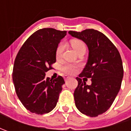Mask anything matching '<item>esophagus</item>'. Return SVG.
<instances>
[{
	"label": "esophagus",
	"mask_w": 131,
	"mask_h": 131,
	"mask_svg": "<svg viewBox=\"0 0 131 131\" xmlns=\"http://www.w3.org/2000/svg\"><path fill=\"white\" fill-rule=\"evenodd\" d=\"M68 79H69V77H67V76H66V77H64V79H65V81L66 82L67 80H68Z\"/></svg>",
	"instance_id": "obj_1"
}]
</instances>
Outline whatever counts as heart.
I'll return each instance as SVG.
<instances>
[{
  "mask_svg": "<svg viewBox=\"0 0 131 131\" xmlns=\"http://www.w3.org/2000/svg\"><path fill=\"white\" fill-rule=\"evenodd\" d=\"M71 47L73 48V49L77 52V53H78L79 51L82 50V49H85V45L84 43L78 39H73L71 41ZM65 49V44L63 42L59 43V45L58 46V47L56 48L55 50V57L56 58H60L62 56L63 50ZM61 70L63 71V72H65L66 73H68L71 74L74 72L75 70V66L71 65V64H68V63H66L63 65L61 66Z\"/></svg>",
  "mask_w": 131,
  "mask_h": 131,
  "instance_id": "b5f03b06",
  "label": "heart"
}]
</instances>
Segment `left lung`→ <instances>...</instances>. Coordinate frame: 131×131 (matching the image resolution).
Masks as SVG:
<instances>
[{"instance_id":"obj_1","label":"left lung","mask_w":131,"mask_h":131,"mask_svg":"<svg viewBox=\"0 0 131 131\" xmlns=\"http://www.w3.org/2000/svg\"><path fill=\"white\" fill-rule=\"evenodd\" d=\"M68 33L88 46V63L79 77L91 78L92 81L88 85L77 77L78 86L73 93L76 106L87 116L97 117L110 108L119 91L123 77L122 59L113 43L96 30Z\"/></svg>"}]
</instances>
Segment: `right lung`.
Instances as JSON below:
<instances>
[{"instance_id": "1", "label": "right lung", "mask_w": 131, "mask_h": 131, "mask_svg": "<svg viewBox=\"0 0 131 131\" xmlns=\"http://www.w3.org/2000/svg\"><path fill=\"white\" fill-rule=\"evenodd\" d=\"M67 31L43 28L23 43L14 60L12 78L15 91L23 106L32 113H49L58 103L65 81L45 77L56 62L55 50Z\"/></svg>"}]
</instances>
